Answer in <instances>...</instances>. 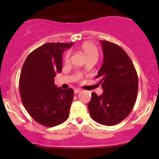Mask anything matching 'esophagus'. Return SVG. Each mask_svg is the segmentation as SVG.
<instances>
[{
	"label": "esophagus",
	"mask_w": 159,
	"mask_h": 159,
	"mask_svg": "<svg viewBox=\"0 0 159 159\" xmlns=\"http://www.w3.org/2000/svg\"><path fill=\"white\" fill-rule=\"evenodd\" d=\"M82 91V90L81 89H80V88H76V89H75V93H79V92H81V91Z\"/></svg>",
	"instance_id": "esophagus-1"
}]
</instances>
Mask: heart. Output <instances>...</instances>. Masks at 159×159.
<instances>
[{"instance_id":"heart-1","label":"heart","mask_w":159,"mask_h":159,"mask_svg":"<svg viewBox=\"0 0 159 159\" xmlns=\"http://www.w3.org/2000/svg\"><path fill=\"white\" fill-rule=\"evenodd\" d=\"M81 50H82L83 52L85 54L88 60L91 59V58H95V59L98 60V56H99V49H98V46L95 44H93V43L88 42V43H83L82 46H81ZM70 58H71V53H70V52H68L64 56L65 62H69Z\"/></svg>"}]
</instances>
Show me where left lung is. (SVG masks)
Segmentation results:
<instances>
[{
    "label": "left lung",
    "mask_w": 159,
    "mask_h": 159,
    "mask_svg": "<svg viewBox=\"0 0 159 159\" xmlns=\"http://www.w3.org/2000/svg\"><path fill=\"white\" fill-rule=\"evenodd\" d=\"M103 62L97 78L103 92L91 93L88 110L100 124L113 126L123 121L134 107L138 93V75L133 61L120 46L101 40Z\"/></svg>",
    "instance_id": "8db88e82"
}]
</instances>
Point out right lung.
<instances>
[{
	"label": "right lung",
	"mask_w": 159,
	"mask_h": 159,
	"mask_svg": "<svg viewBox=\"0 0 159 159\" xmlns=\"http://www.w3.org/2000/svg\"><path fill=\"white\" fill-rule=\"evenodd\" d=\"M72 45L46 43L33 50L23 63L19 82L21 101L31 117L43 126H57L69 115L74 91L57 88L54 78L61 71L62 53Z\"/></svg>",
	"instance_id": "add662e5"
}]
</instances>
